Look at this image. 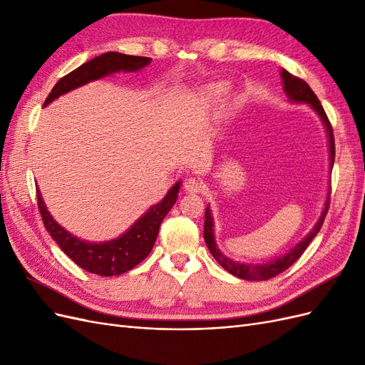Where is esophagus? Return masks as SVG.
Wrapping results in <instances>:
<instances>
[{
	"label": "esophagus",
	"mask_w": 365,
	"mask_h": 365,
	"mask_svg": "<svg viewBox=\"0 0 365 365\" xmlns=\"http://www.w3.org/2000/svg\"><path fill=\"white\" fill-rule=\"evenodd\" d=\"M202 181L200 178H189L184 182V190L189 193H200L202 190Z\"/></svg>",
	"instance_id": "esophagus-1"
}]
</instances>
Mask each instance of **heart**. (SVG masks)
<instances>
[{
    "label": "heart",
    "mask_w": 365,
    "mask_h": 365,
    "mask_svg": "<svg viewBox=\"0 0 365 365\" xmlns=\"http://www.w3.org/2000/svg\"><path fill=\"white\" fill-rule=\"evenodd\" d=\"M210 91H212L213 94H220V93L224 91V88H222V86H213L212 90H210Z\"/></svg>",
    "instance_id": "heart-1"
}]
</instances>
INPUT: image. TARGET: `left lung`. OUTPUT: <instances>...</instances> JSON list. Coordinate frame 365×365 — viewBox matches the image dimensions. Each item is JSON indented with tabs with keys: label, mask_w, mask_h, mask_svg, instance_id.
<instances>
[{
	"label": "left lung",
	"mask_w": 365,
	"mask_h": 365,
	"mask_svg": "<svg viewBox=\"0 0 365 365\" xmlns=\"http://www.w3.org/2000/svg\"><path fill=\"white\" fill-rule=\"evenodd\" d=\"M282 79H283V85H284V93L288 94L289 101L292 102H303V103H309L311 105L315 111L318 113V115L323 118L326 129H327V134H329V145H330V168H334V161H335V138H334V129L332 125H330V121L324 113V109L319 103L318 97L315 96V93L311 90V86H309L303 79L300 77H297L294 74H291L289 71L283 70L282 71ZM330 196V195H329ZM330 205V197H327L326 201V207L323 210V215L319 217V220L317 222V225L314 227V230L309 233L300 244L297 247H294L288 254H284V256L275 259L272 262L268 263H262V264H247V263H237L230 260L228 257H225L222 252H220L216 247V242H215V236H213V219L212 215H210V208L205 210V220H204V239H205V244L210 250V252L213 254V257L216 259V262L222 267L225 271H228L230 274L236 275L239 279H244V280H269L275 275L282 274L283 271L288 269L291 264H294L298 259L302 257V254L304 252V250L311 244L312 239L318 235V231L322 230L323 222H324V217L327 215V210Z\"/></svg>",
	"instance_id": "left-lung-1"
}]
</instances>
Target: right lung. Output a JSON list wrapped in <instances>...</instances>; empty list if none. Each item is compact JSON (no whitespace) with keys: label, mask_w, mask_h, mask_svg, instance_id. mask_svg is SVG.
Instances as JSON below:
<instances>
[{"label":"right lung","mask_w":365,"mask_h":365,"mask_svg":"<svg viewBox=\"0 0 365 365\" xmlns=\"http://www.w3.org/2000/svg\"><path fill=\"white\" fill-rule=\"evenodd\" d=\"M149 62L150 58L145 56H129V54L115 51L103 53L101 56L82 63L79 68L73 70L67 76H63L62 79H59L58 83L53 86L43 106L53 102L61 94L68 93L77 86L101 79L103 76L120 70H141ZM178 190L180 182H176L165 195L164 200L160 204L153 205L148 213H145V216H141L123 236L103 242V244H90V242L71 236L68 231H65L59 224L54 222V219L47 212L39 190H36V196L43 227H46L50 236L58 242L61 250L82 269L97 275H103V277H111V275H120L130 271L149 256L157 240L163 219L169 213L176 197H178Z\"/></svg>","instance_id":"right-lung-1"}]
</instances>
